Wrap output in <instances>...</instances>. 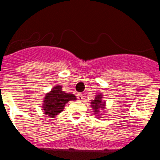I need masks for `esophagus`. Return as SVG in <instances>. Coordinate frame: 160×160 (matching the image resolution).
I'll use <instances>...</instances> for the list:
<instances>
[{
	"label": "esophagus",
	"mask_w": 160,
	"mask_h": 160,
	"mask_svg": "<svg viewBox=\"0 0 160 160\" xmlns=\"http://www.w3.org/2000/svg\"><path fill=\"white\" fill-rule=\"evenodd\" d=\"M77 98H78V101H82L83 100V95L82 94H77Z\"/></svg>",
	"instance_id": "1"
}]
</instances>
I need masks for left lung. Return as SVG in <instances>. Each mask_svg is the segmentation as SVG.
<instances>
[{
  "label": "left lung",
  "mask_w": 160,
  "mask_h": 160,
  "mask_svg": "<svg viewBox=\"0 0 160 160\" xmlns=\"http://www.w3.org/2000/svg\"><path fill=\"white\" fill-rule=\"evenodd\" d=\"M102 94L95 95L94 100H91L90 106L93 110V112L95 114L97 118H100V115H104L107 112L106 111V102L102 100Z\"/></svg>",
  "instance_id": "8db88e82"
}]
</instances>
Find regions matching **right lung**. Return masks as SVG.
<instances>
[{"mask_svg":"<svg viewBox=\"0 0 160 160\" xmlns=\"http://www.w3.org/2000/svg\"><path fill=\"white\" fill-rule=\"evenodd\" d=\"M77 98L73 94H66L62 90V87L57 85L46 93L42 102V111L49 118H55L59 113L64 110L66 103L70 101H75Z\"/></svg>","mask_w":160,"mask_h":160,"instance_id":"obj_1","label":"right lung"}]
</instances>
